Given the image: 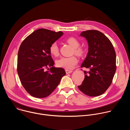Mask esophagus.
Returning a JSON list of instances; mask_svg holds the SVG:
<instances>
[{"mask_svg": "<svg viewBox=\"0 0 130 130\" xmlns=\"http://www.w3.org/2000/svg\"><path fill=\"white\" fill-rule=\"evenodd\" d=\"M65 71H66V74L70 73H71V72H72V70H68V69H66V70H65Z\"/></svg>", "mask_w": 130, "mask_h": 130, "instance_id": "1", "label": "esophagus"}]
</instances>
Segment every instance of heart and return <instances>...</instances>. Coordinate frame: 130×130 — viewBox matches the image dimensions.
<instances>
[{
	"mask_svg": "<svg viewBox=\"0 0 130 130\" xmlns=\"http://www.w3.org/2000/svg\"><path fill=\"white\" fill-rule=\"evenodd\" d=\"M66 41L69 45L73 48V52L78 56H83L85 54V49L79 47L80 43L77 39L71 37V38H68ZM49 52L54 57H58L59 55V48L56 43H53L50 45ZM77 63L78 59L75 56L71 57H62L56 61L57 66L66 69H72Z\"/></svg>",
	"mask_w": 130,
	"mask_h": 130,
	"instance_id": "b5f03b06",
	"label": "heart"
}]
</instances>
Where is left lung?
I'll return each instance as SVG.
<instances>
[{
    "mask_svg": "<svg viewBox=\"0 0 130 130\" xmlns=\"http://www.w3.org/2000/svg\"><path fill=\"white\" fill-rule=\"evenodd\" d=\"M80 36L86 39L88 45V53L81 67L89 71H84L85 78L78 88L87 96H98L112 82L116 70L115 51L109 40L98 30L83 31Z\"/></svg>",
    "mask_w": 130,
    "mask_h": 130,
    "instance_id": "left-lung-1",
    "label": "left lung"
}]
</instances>
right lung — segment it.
<instances>
[{
    "instance_id": "1",
    "label": "right lung",
    "mask_w": 130,
    "mask_h": 130,
    "mask_svg": "<svg viewBox=\"0 0 130 130\" xmlns=\"http://www.w3.org/2000/svg\"><path fill=\"white\" fill-rule=\"evenodd\" d=\"M63 34L46 29L34 31L23 41L18 52L17 72L22 84L35 98L49 96L66 75L65 70L53 66L50 45ZM51 68L49 71L46 69Z\"/></svg>"
}]
</instances>
